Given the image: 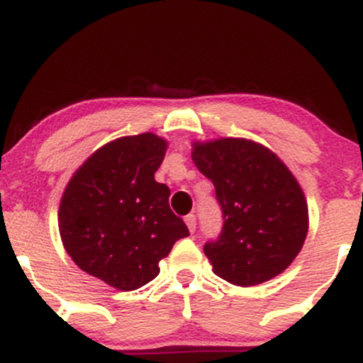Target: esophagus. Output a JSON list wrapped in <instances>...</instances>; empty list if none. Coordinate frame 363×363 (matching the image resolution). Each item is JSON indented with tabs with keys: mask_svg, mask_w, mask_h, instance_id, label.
<instances>
[{
	"mask_svg": "<svg viewBox=\"0 0 363 363\" xmlns=\"http://www.w3.org/2000/svg\"><path fill=\"white\" fill-rule=\"evenodd\" d=\"M184 222H186V225H187V228H189V232L191 234H194L196 232V215H193V213H189L184 218Z\"/></svg>",
	"mask_w": 363,
	"mask_h": 363,
	"instance_id": "1",
	"label": "esophagus"
}]
</instances>
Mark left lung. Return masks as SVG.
<instances>
[{
  "label": "left lung",
  "instance_id": "obj_1",
  "mask_svg": "<svg viewBox=\"0 0 363 363\" xmlns=\"http://www.w3.org/2000/svg\"><path fill=\"white\" fill-rule=\"evenodd\" d=\"M193 160L222 208V232L203 247L216 277L252 286L285 272L309 228L294 174L268 148L242 138L194 143Z\"/></svg>",
  "mask_w": 363,
  "mask_h": 363
}]
</instances>
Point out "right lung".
I'll list each match as a JSON object with an SVG mask.
<instances>
[{
  "label": "right lung",
  "instance_id": "add662e5",
  "mask_svg": "<svg viewBox=\"0 0 363 363\" xmlns=\"http://www.w3.org/2000/svg\"><path fill=\"white\" fill-rule=\"evenodd\" d=\"M167 141L153 133L124 136L85 160L66 186L60 234L74 264L129 291L160 273L158 261L189 235L169 206L170 189L155 181Z\"/></svg>",
  "mask_w": 363,
  "mask_h": 363
}]
</instances>
